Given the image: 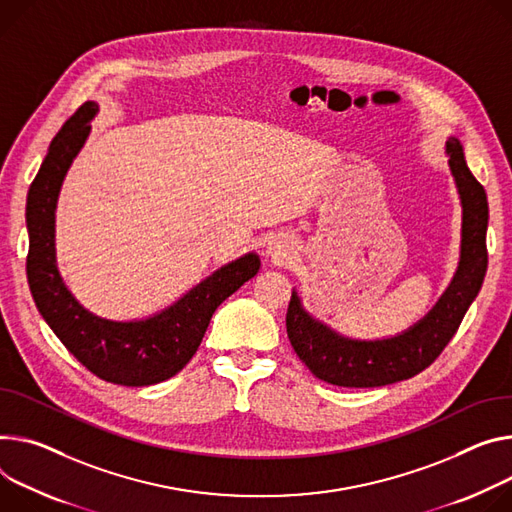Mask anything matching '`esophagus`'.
Here are the masks:
<instances>
[{
    "mask_svg": "<svg viewBox=\"0 0 512 512\" xmlns=\"http://www.w3.org/2000/svg\"><path fill=\"white\" fill-rule=\"evenodd\" d=\"M267 255H271L273 261H286L290 257V247L286 243H269L267 247Z\"/></svg>",
    "mask_w": 512,
    "mask_h": 512,
    "instance_id": "esophagus-1",
    "label": "esophagus"
}]
</instances>
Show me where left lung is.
Listing matches in <instances>:
<instances>
[{
    "mask_svg": "<svg viewBox=\"0 0 512 512\" xmlns=\"http://www.w3.org/2000/svg\"><path fill=\"white\" fill-rule=\"evenodd\" d=\"M445 153L463 210L459 265L449 288L408 331L378 341L339 335L306 312L294 290L286 314L288 339L318 380L343 388H376L421 374L441 355L478 296L488 267V200L455 136L447 138Z\"/></svg>",
    "mask_w": 512,
    "mask_h": 512,
    "instance_id": "obj_1",
    "label": "left lung"
}]
</instances>
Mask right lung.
I'll use <instances>...</instances> for the list:
<instances>
[{"label":"right lung","instance_id":"right-lung-1","mask_svg":"<svg viewBox=\"0 0 512 512\" xmlns=\"http://www.w3.org/2000/svg\"><path fill=\"white\" fill-rule=\"evenodd\" d=\"M96 102H85L59 130L26 202L30 249L26 273L38 312L91 374L118 386H151L173 378L198 351L214 310L257 275L247 253L216 269L165 310L143 320H108L85 310L67 290L55 257V210L63 179L85 145Z\"/></svg>","mask_w":512,"mask_h":512}]
</instances>
